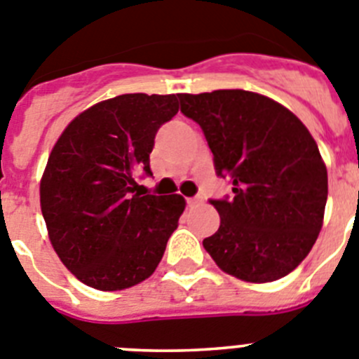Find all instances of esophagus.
<instances>
[{"instance_id":"1","label":"esophagus","mask_w":359,"mask_h":359,"mask_svg":"<svg viewBox=\"0 0 359 359\" xmlns=\"http://www.w3.org/2000/svg\"><path fill=\"white\" fill-rule=\"evenodd\" d=\"M203 202L202 196H193V198H187V205L189 208H195V205H200Z\"/></svg>"}]
</instances>
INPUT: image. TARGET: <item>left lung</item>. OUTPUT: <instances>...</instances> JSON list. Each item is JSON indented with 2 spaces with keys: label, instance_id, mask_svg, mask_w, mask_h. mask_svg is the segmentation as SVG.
Wrapping results in <instances>:
<instances>
[{
  "label": "left lung",
  "instance_id": "8db88e82",
  "mask_svg": "<svg viewBox=\"0 0 359 359\" xmlns=\"http://www.w3.org/2000/svg\"><path fill=\"white\" fill-rule=\"evenodd\" d=\"M180 112L200 125L216 175L232 198L211 200L219 227L203 248L229 276L272 283L315 245L327 202V170L304 123L257 93L219 89L180 95Z\"/></svg>",
  "mask_w": 359,
  "mask_h": 359
}]
</instances>
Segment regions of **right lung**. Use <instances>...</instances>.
Returning <instances> with one entry per match:
<instances>
[{
	"mask_svg": "<svg viewBox=\"0 0 359 359\" xmlns=\"http://www.w3.org/2000/svg\"><path fill=\"white\" fill-rule=\"evenodd\" d=\"M179 95H121L66 127L41 179V211L57 256L79 280L102 292L156 272L186 208L180 195L134 193L151 175L156 134L179 112Z\"/></svg>",
	"mask_w": 359,
	"mask_h": 359,
	"instance_id": "right-lung-1",
	"label": "right lung"
}]
</instances>
